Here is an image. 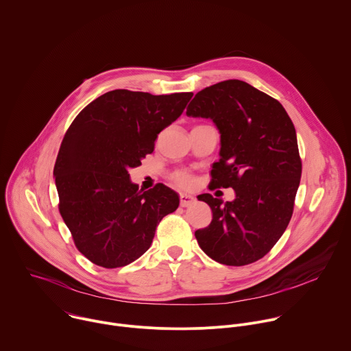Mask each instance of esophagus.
<instances>
[{
	"instance_id": "34e87169",
	"label": "esophagus",
	"mask_w": 351,
	"mask_h": 351,
	"mask_svg": "<svg viewBox=\"0 0 351 351\" xmlns=\"http://www.w3.org/2000/svg\"><path fill=\"white\" fill-rule=\"evenodd\" d=\"M195 203V197L191 195H181L180 196V206L181 207H189Z\"/></svg>"
}]
</instances>
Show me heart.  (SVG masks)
I'll return each instance as SVG.
<instances>
[{
  "mask_svg": "<svg viewBox=\"0 0 351 351\" xmlns=\"http://www.w3.org/2000/svg\"><path fill=\"white\" fill-rule=\"evenodd\" d=\"M171 178H173L174 184L182 189H189L195 185V177L185 170H178V171L173 173Z\"/></svg>",
  "mask_w": 351,
  "mask_h": 351,
  "instance_id": "obj_1",
  "label": "heart"
}]
</instances>
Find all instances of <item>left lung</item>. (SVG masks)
Here are the masks:
<instances>
[{
    "label": "left lung",
    "instance_id": "obj_1",
    "mask_svg": "<svg viewBox=\"0 0 351 351\" xmlns=\"http://www.w3.org/2000/svg\"><path fill=\"white\" fill-rule=\"evenodd\" d=\"M186 115L215 123L221 149L210 186L236 193L226 203L197 196L213 211L211 223L195 232L197 243L222 265L252 263L273 248L292 217L302 174L293 123L277 100L239 80L196 93Z\"/></svg>",
    "mask_w": 351,
    "mask_h": 351
}]
</instances>
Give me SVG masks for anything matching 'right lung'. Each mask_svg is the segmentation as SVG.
<instances>
[{
	"mask_svg": "<svg viewBox=\"0 0 351 351\" xmlns=\"http://www.w3.org/2000/svg\"><path fill=\"white\" fill-rule=\"evenodd\" d=\"M192 96L111 90L69 128L53 170L59 210L77 248L95 265L132 263L151 247L162 218L177 210V192L163 184L138 189L129 169L154 151L158 134Z\"/></svg>",
	"mask_w": 351,
	"mask_h": 351,
	"instance_id": "obj_1",
	"label": "right lung"
}]
</instances>
